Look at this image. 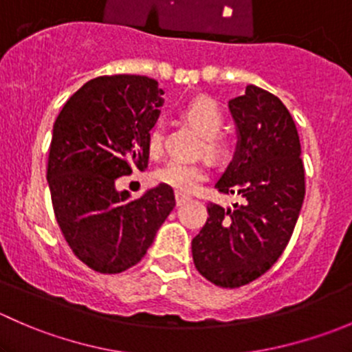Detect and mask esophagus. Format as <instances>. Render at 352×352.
Wrapping results in <instances>:
<instances>
[{
    "instance_id": "34e87169",
    "label": "esophagus",
    "mask_w": 352,
    "mask_h": 352,
    "mask_svg": "<svg viewBox=\"0 0 352 352\" xmlns=\"http://www.w3.org/2000/svg\"><path fill=\"white\" fill-rule=\"evenodd\" d=\"M175 201H177V204H179V206H182L184 202H187V201H189V196H186V194H180V192H177V194H175Z\"/></svg>"
}]
</instances>
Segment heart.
<instances>
[{"label": "heart", "mask_w": 352, "mask_h": 352, "mask_svg": "<svg viewBox=\"0 0 352 352\" xmlns=\"http://www.w3.org/2000/svg\"><path fill=\"white\" fill-rule=\"evenodd\" d=\"M184 117L206 138V150L214 156L228 153V143L218 136L223 127V113L218 105L209 98H196L184 109ZM163 148L162 127L155 126L148 134V151L158 155ZM208 172L206 166L197 162H184V160H168L155 170L156 182L175 189L177 192H194L206 180Z\"/></svg>", "instance_id": "1"}]
</instances>
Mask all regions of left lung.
<instances>
[{
    "instance_id": "left-lung-1",
    "label": "left lung",
    "mask_w": 352,
    "mask_h": 352,
    "mask_svg": "<svg viewBox=\"0 0 352 352\" xmlns=\"http://www.w3.org/2000/svg\"><path fill=\"white\" fill-rule=\"evenodd\" d=\"M228 107L239 141L214 187L242 196L243 204H208L192 258L208 281L240 287L261 278L285 252L305 199V168L294 120L276 95L248 85Z\"/></svg>"
}]
</instances>
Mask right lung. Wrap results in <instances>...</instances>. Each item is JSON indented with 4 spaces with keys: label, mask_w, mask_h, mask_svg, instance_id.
I'll use <instances>...</instances> for the list:
<instances>
[{
    "label": "right lung",
    "mask_w": 352,
    "mask_h": 352,
    "mask_svg": "<svg viewBox=\"0 0 352 352\" xmlns=\"http://www.w3.org/2000/svg\"><path fill=\"white\" fill-rule=\"evenodd\" d=\"M158 81L136 74L87 81L59 112L47 182L56 219L81 262L102 274L136 265L175 206L172 187L138 199L116 180L148 166V134L163 105Z\"/></svg>",
    "instance_id": "add662e5"
}]
</instances>
